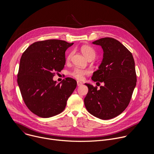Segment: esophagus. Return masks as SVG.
Masks as SVG:
<instances>
[{"instance_id":"1","label":"esophagus","mask_w":154,"mask_h":154,"mask_svg":"<svg viewBox=\"0 0 154 154\" xmlns=\"http://www.w3.org/2000/svg\"><path fill=\"white\" fill-rule=\"evenodd\" d=\"M77 85L78 86H82V85H83V83L81 82H80V81H77Z\"/></svg>"}]
</instances>
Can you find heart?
I'll list each match as a JSON object with an SVG mask.
<instances>
[{
    "mask_svg": "<svg viewBox=\"0 0 154 154\" xmlns=\"http://www.w3.org/2000/svg\"><path fill=\"white\" fill-rule=\"evenodd\" d=\"M81 51L83 55L88 59L90 57L94 58L96 55V52L94 50L89 46H83L81 48ZM72 53L69 54L68 57V60H69L72 57ZM90 74V71L87 69H80L75 68L71 72V75L75 79L78 80H82L85 75H88Z\"/></svg>",
    "mask_w": 154,
    "mask_h": 154,
    "instance_id": "1",
    "label": "heart"
}]
</instances>
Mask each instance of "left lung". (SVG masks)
Here are the masks:
<instances>
[{"instance_id": "8db88e82", "label": "left lung", "mask_w": 154, "mask_h": 154, "mask_svg": "<svg viewBox=\"0 0 154 154\" xmlns=\"http://www.w3.org/2000/svg\"><path fill=\"white\" fill-rule=\"evenodd\" d=\"M101 46L103 59L91 79L103 83L100 89L85 83L88 92L84 99L90 114L101 119H112L128 106L137 83L135 61L131 53L119 41L103 38L92 42Z\"/></svg>"}]
</instances>
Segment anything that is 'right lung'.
<instances>
[{
  "mask_svg": "<svg viewBox=\"0 0 154 154\" xmlns=\"http://www.w3.org/2000/svg\"><path fill=\"white\" fill-rule=\"evenodd\" d=\"M74 42L59 39L38 41L31 45L20 60L17 83L30 110L41 118L61 113L77 86L69 77L57 83L55 72H60L66 63L65 52Z\"/></svg>",
  "mask_w": 154,
  "mask_h": 154,
  "instance_id": "obj_1",
  "label": "right lung"
}]
</instances>
